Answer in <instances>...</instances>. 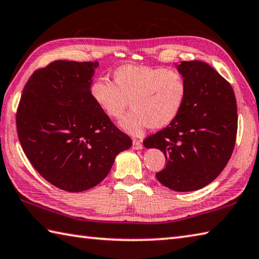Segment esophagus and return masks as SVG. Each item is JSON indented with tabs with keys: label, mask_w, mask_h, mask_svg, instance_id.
<instances>
[{
	"label": "esophagus",
	"mask_w": 259,
	"mask_h": 259,
	"mask_svg": "<svg viewBox=\"0 0 259 259\" xmlns=\"http://www.w3.org/2000/svg\"><path fill=\"white\" fill-rule=\"evenodd\" d=\"M133 148L136 150L143 149V143L140 140H134L133 142Z\"/></svg>",
	"instance_id": "34e87169"
}]
</instances>
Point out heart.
Wrapping results in <instances>:
<instances>
[{
    "label": "heart",
    "instance_id": "b5f03b06",
    "mask_svg": "<svg viewBox=\"0 0 259 259\" xmlns=\"http://www.w3.org/2000/svg\"><path fill=\"white\" fill-rule=\"evenodd\" d=\"M113 79L114 83L105 78H96L89 86V95L111 117L123 114L131 100L134 111L119 124L136 137L150 126L163 128L172 123L187 100V80L175 69L124 64L114 70Z\"/></svg>",
    "mask_w": 259,
    "mask_h": 259
}]
</instances>
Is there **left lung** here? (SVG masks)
Segmentation results:
<instances>
[{"mask_svg":"<svg viewBox=\"0 0 259 259\" xmlns=\"http://www.w3.org/2000/svg\"><path fill=\"white\" fill-rule=\"evenodd\" d=\"M188 83L187 100L177 119L144 140L146 148L161 149L166 165L157 180L175 191H195L215 180L236 144L237 102L233 89L205 62L175 63Z\"/></svg>","mask_w":259,"mask_h":259,"instance_id":"left-lung-1","label":"left lung"}]
</instances>
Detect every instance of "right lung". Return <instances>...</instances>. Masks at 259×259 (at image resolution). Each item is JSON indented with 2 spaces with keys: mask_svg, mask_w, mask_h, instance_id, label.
Wrapping results in <instances>:
<instances>
[{
  "mask_svg": "<svg viewBox=\"0 0 259 259\" xmlns=\"http://www.w3.org/2000/svg\"><path fill=\"white\" fill-rule=\"evenodd\" d=\"M98 62L55 61L31 74L17 111L23 152L46 181L69 192L91 189L133 145L89 95Z\"/></svg>",
  "mask_w": 259,
  "mask_h": 259,
  "instance_id": "obj_1",
  "label": "right lung"
}]
</instances>
